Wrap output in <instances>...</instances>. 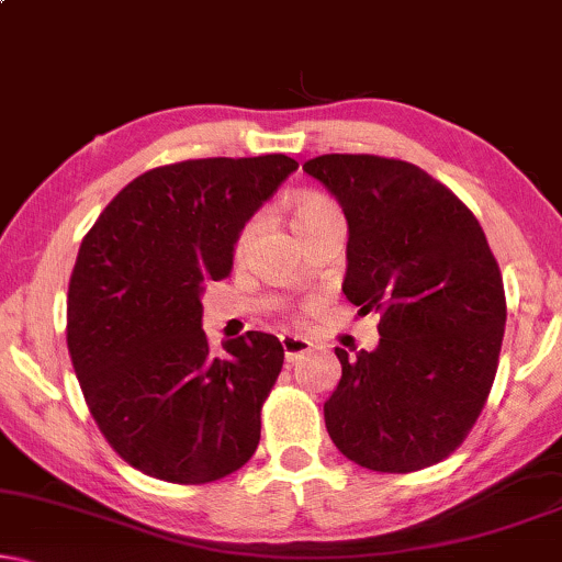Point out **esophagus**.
Segmentation results:
<instances>
[{"instance_id": "obj_1", "label": "esophagus", "mask_w": 562, "mask_h": 562, "mask_svg": "<svg viewBox=\"0 0 562 562\" xmlns=\"http://www.w3.org/2000/svg\"><path fill=\"white\" fill-rule=\"evenodd\" d=\"M280 344H282V351H285V359L288 362H295V359L305 357L311 351V344L301 339V336H290V334H282L280 336Z\"/></svg>"}]
</instances>
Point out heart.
<instances>
[{"label": "heart", "mask_w": 562, "mask_h": 562, "mask_svg": "<svg viewBox=\"0 0 562 562\" xmlns=\"http://www.w3.org/2000/svg\"><path fill=\"white\" fill-rule=\"evenodd\" d=\"M326 221H344V218H341L339 205H336L334 200L324 198V194H313V192L301 194V198H295L293 205H290V226H293L297 238L308 236L311 231L324 226ZM257 228H259V218H249L244 223V228L238 231V238H236L238 254L246 251V246L251 244Z\"/></svg>", "instance_id": "b5f03b06"}]
</instances>
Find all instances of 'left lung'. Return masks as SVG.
<instances>
[{
  "instance_id": "left-lung-1",
  "label": "left lung",
  "mask_w": 562,
  "mask_h": 562,
  "mask_svg": "<svg viewBox=\"0 0 562 562\" xmlns=\"http://www.w3.org/2000/svg\"><path fill=\"white\" fill-rule=\"evenodd\" d=\"M349 223L344 295L380 313L375 351L336 349L324 403L344 458L416 473L458 450L488 401L506 326L498 261L481 223L416 164L372 154L305 161Z\"/></svg>"
}]
</instances>
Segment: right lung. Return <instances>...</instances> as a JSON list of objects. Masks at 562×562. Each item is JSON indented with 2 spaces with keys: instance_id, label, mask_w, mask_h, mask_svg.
<instances>
[{
  "instance_id": "obj_1",
  "label": "right lung",
  "mask_w": 562,
  "mask_h": 562,
  "mask_svg": "<svg viewBox=\"0 0 562 562\" xmlns=\"http://www.w3.org/2000/svg\"><path fill=\"white\" fill-rule=\"evenodd\" d=\"M295 169L285 154L148 169L81 238L66 344L102 437L140 473L213 483L257 452L285 351L246 331L213 357L200 295L231 274L238 231Z\"/></svg>"
}]
</instances>
